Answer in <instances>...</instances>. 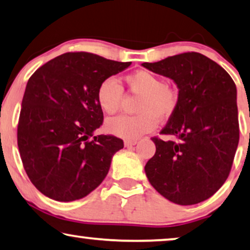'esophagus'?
<instances>
[{
    "label": "esophagus",
    "instance_id": "34e87169",
    "mask_svg": "<svg viewBox=\"0 0 250 250\" xmlns=\"http://www.w3.org/2000/svg\"><path fill=\"white\" fill-rule=\"evenodd\" d=\"M137 143H138V142H137L136 139H133V140H125V147H131L133 145H136Z\"/></svg>",
    "mask_w": 250,
    "mask_h": 250
}]
</instances>
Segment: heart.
Listing matches in <instances>:
<instances>
[{
    "mask_svg": "<svg viewBox=\"0 0 250 250\" xmlns=\"http://www.w3.org/2000/svg\"><path fill=\"white\" fill-rule=\"evenodd\" d=\"M125 83L132 94L140 96L136 107L139 114L110 119L105 124V129L120 138L133 140L152 131L157 125V118L161 120L170 118L178 107L179 95L174 88L165 85L159 76L146 70L126 76ZM96 101L107 115H113L120 110L122 88L114 77L102 80L96 89Z\"/></svg>",
    "mask_w": 250,
    "mask_h": 250,
    "instance_id": "1",
    "label": "heart"
}]
</instances>
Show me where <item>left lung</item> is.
<instances>
[{
    "label": "left lung",
    "mask_w": 250,
    "mask_h": 250,
    "mask_svg": "<svg viewBox=\"0 0 250 250\" xmlns=\"http://www.w3.org/2000/svg\"><path fill=\"white\" fill-rule=\"evenodd\" d=\"M168 77L179 88L177 110L145 165L150 185L179 205H194L213 196L229 177L239 143L235 83L207 56L187 52L159 62L143 63Z\"/></svg>",
    "instance_id": "1"
}]
</instances>
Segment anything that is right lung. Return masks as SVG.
<instances>
[{
	"label": "right lung",
	"instance_id": "right-lung-1",
	"mask_svg": "<svg viewBox=\"0 0 250 250\" xmlns=\"http://www.w3.org/2000/svg\"><path fill=\"white\" fill-rule=\"evenodd\" d=\"M130 64L88 52H68L45 63L28 80L17 138L24 171L42 194L72 202L106 177L124 140L93 136L104 119L96 89L102 80Z\"/></svg>",
	"mask_w": 250,
	"mask_h": 250
}]
</instances>
